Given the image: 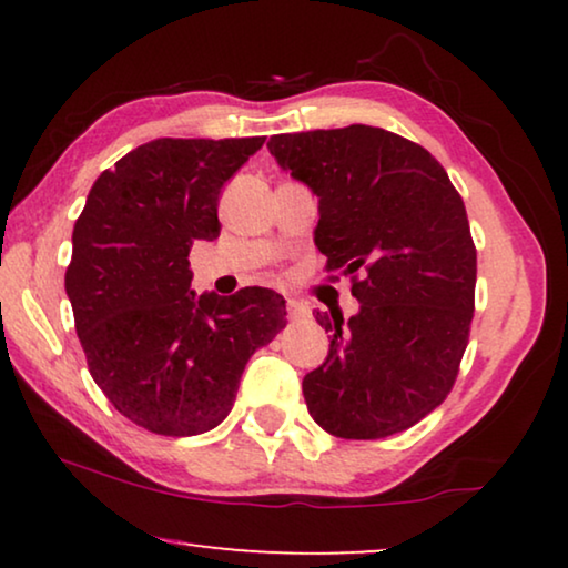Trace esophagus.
<instances>
[{"label": "esophagus", "mask_w": 568, "mask_h": 568, "mask_svg": "<svg viewBox=\"0 0 568 568\" xmlns=\"http://www.w3.org/2000/svg\"><path fill=\"white\" fill-rule=\"evenodd\" d=\"M286 310H290L292 321H300V317L307 315V305H302L297 300H286Z\"/></svg>", "instance_id": "obj_1"}]
</instances>
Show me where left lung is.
Instances as JSON below:
<instances>
[{
  "instance_id": "8db88e82",
  "label": "left lung",
  "mask_w": 568,
  "mask_h": 568,
  "mask_svg": "<svg viewBox=\"0 0 568 568\" xmlns=\"http://www.w3.org/2000/svg\"><path fill=\"white\" fill-rule=\"evenodd\" d=\"M268 152L317 196V251L359 300L348 321L313 313L331 348L302 379L310 416L341 439L410 429L468 346L476 245L460 193L424 146L364 123L276 134Z\"/></svg>"
}]
</instances>
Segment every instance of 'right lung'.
<instances>
[{
  "instance_id": "obj_1",
  "label": "right lung",
  "mask_w": 568,
  "mask_h": 568,
  "mask_svg": "<svg viewBox=\"0 0 568 568\" xmlns=\"http://www.w3.org/2000/svg\"><path fill=\"white\" fill-rule=\"evenodd\" d=\"M263 142L154 139L100 173L74 222L64 286L90 375L146 432L222 424L247 359L286 325L274 290H191V245L220 237L222 185Z\"/></svg>"
}]
</instances>
